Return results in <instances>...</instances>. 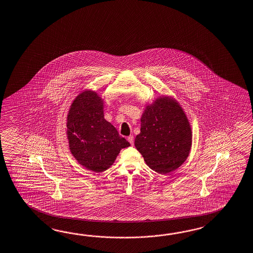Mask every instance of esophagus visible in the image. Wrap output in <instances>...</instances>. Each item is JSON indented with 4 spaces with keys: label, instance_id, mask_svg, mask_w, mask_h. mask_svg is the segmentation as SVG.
Returning <instances> with one entry per match:
<instances>
[{
    "label": "esophagus",
    "instance_id": "obj_1",
    "mask_svg": "<svg viewBox=\"0 0 253 253\" xmlns=\"http://www.w3.org/2000/svg\"><path fill=\"white\" fill-rule=\"evenodd\" d=\"M127 140L129 141L130 144L131 145H133L134 144V136H129L128 137H127Z\"/></svg>",
    "mask_w": 253,
    "mask_h": 253
}]
</instances>
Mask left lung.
Wrapping results in <instances>:
<instances>
[{"label":"left lung","mask_w":253,"mask_h":253,"mask_svg":"<svg viewBox=\"0 0 253 253\" xmlns=\"http://www.w3.org/2000/svg\"><path fill=\"white\" fill-rule=\"evenodd\" d=\"M191 145V126L177 102L160 98L147 107L135 146L149 168L163 174L179 168L187 159Z\"/></svg>","instance_id":"obj_1"}]
</instances>
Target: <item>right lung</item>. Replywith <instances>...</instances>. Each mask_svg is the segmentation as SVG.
I'll list each match as a JSON object with an SVG mask.
<instances>
[{"instance_id": "right-lung-1", "label": "right lung", "mask_w": 253, "mask_h": 253, "mask_svg": "<svg viewBox=\"0 0 253 253\" xmlns=\"http://www.w3.org/2000/svg\"><path fill=\"white\" fill-rule=\"evenodd\" d=\"M102 99L84 91L73 101L67 119V134L72 155L89 169L102 172L114 163L121 149L130 144L104 117Z\"/></svg>"}]
</instances>
